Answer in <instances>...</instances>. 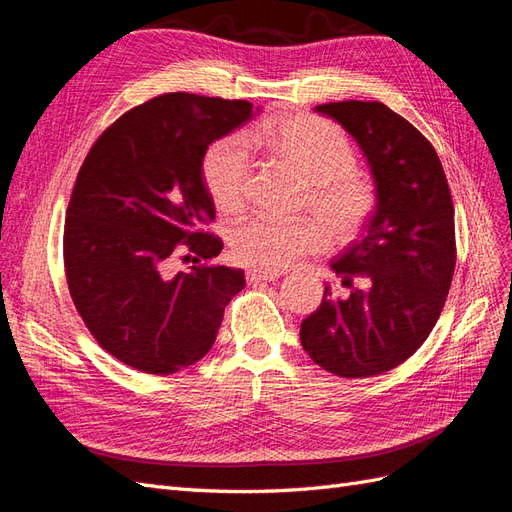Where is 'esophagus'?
<instances>
[{
    "instance_id": "esophagus-1",
    "label": "esophagus",
    "mask_w": 512,
    "mask_h": 512,
    "mask_svg": "<svg viewBox=\"0 0 512 512\" xmlns=\"http://www.w3.org/2000/svg\"><path fill=\"white\" fill-rule=\"evenodd\" d=\"M247 284H262V282H275L280 280V273L277 271H265V269H247L245 271Z\"/></svg>"
}]
</instances>
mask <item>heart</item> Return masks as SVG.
<instances>
[{
    "mask_svg": "<svg viewBox=\"0 0 512 512\" xmlns=\"http://www.w3.org/2000/svg\"><path fill=\"white\" fill-rule=\"evenodd\" d=\"M256 141L307 183V205L335 241H348L365 228L378 198L374 185L352 173L356 158L342 130L324 119L297 115L267 123L258 130ZM247 170L250 160L241 138L228 136L209 147L203 177L220 211L237 213L245 205ZM322 224L314 218L256 215L232 230L230 250L241 265L280 271L301 256L322 250L327 243Z\"/></svg>",
    "mask_w": 512,
    "mask_h": 512,
    "instance_id": "obj_1",
    "label": "heart"
}]
</instances>
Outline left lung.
I'll use <instances>...</instances> for the list:
<instances>
[{
    "label": "left lung",
    "mask_w": 512,
    "mask_h": 512,
    "mask_svg": "<svg viewBox=\"0 0 512 512\" xmlns=\"http://www.w3.org/2000/svg\"><path fill=\"white\" fill-rule=\"evenodd\" d=\"M363 151L376 211L359 241L331 262L344 290L324 286L301 322V346L342 378L378 376L404 363L436 327L455 271V209L436 149L382 102H329Z\"/></svg>",
    "instance_id": "obj_1"
}]
</instances>
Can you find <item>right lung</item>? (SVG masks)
Wrapping results in <instances>:
<instances>
[{
  "label": "right lung",
  "instance_id": "right-lung-1",
  "mask_svg": "<svg viewBox=\"0 0 512 512\" xmlns=\"http://www.w3.org/2000/svg\"><path fill=\"white\" fill-rule=\"evenodd\" d=\"M260 108L245 100L166 94L132 108L91 147L64 228L72 301L98 344L145 374H175L211 350L241 269L203 267L224 243L203 177L211 143ZM184 254L190 272L173 274Z\"/></svg>",
  "mask_w": 512,
  "mask_h": 512
}]
</instances>
